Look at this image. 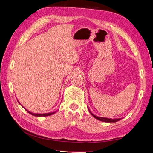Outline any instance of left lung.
<instances>
[{
    "instance_id": "obj_1",
    "label": "left lung",
    "mask_w": 153,
    "mask_h": 153,
    "mask_svg": "<svg viewBox=\"0 0 153 153\" xmlns=\"http://www.w3.org/2000/svg\"><path fill=\"white\" fill-rule=\"evenodd\" d=\"M89 112L91 114V115H92V116H93L95 119L99 120V121H103V122H106V123H115V122L119 121H120V120L121 119V118H119V119H110V118H106V117H98V116H96L95 115L92 114L90 110H89Z\"/></svg>"
}]
</instances>
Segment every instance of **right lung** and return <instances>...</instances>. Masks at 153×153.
<instances>
[{"label":"right lung","mask_w":153,"mask_h":153,"mask_svg":"<svg viewBox=\"0 0 153 153\" xmlns=\"http://www.w3.org/2000/svg\"><path fill=\"white\" fill-rule=\"evenodd\" d=\"M18 103H19V101H18ZM19 104H20V103H19ZM20 105H21V104H20ZM23 108H24V107H23ZM24 109L27 111V112L29 113L30 114H31V115H34V116H36V117H45V116H48V115H52V114H53L55 113V112H50V113H47V114H34V113L30 112V111L27 110L25 109V108H24Z\"/></svg>","instance_id":"right-lung-1"}]
</instances>
